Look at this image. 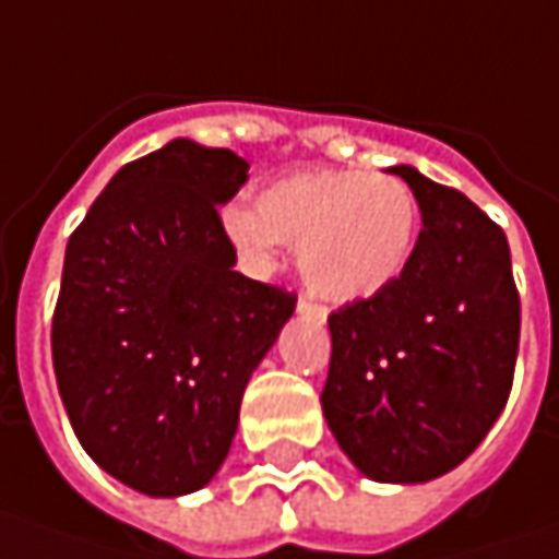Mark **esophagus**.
I'll list each match as a JSON object with an SVG mask.
<instances>
[{"instance_id": "34e87169", "label": "esophagus", "mask_w": 559, "mask_h": 559, "mask_svg": "<svg viewBox=\"0 0 559 559\" xmlns=\"http://www.w3.org/2000/svg\"><path fill=\"white\" fill-rule=\"evenodd\" d=\"M298 311H301V313H313V317H326V311H323L320 305H313L308 295H301V298H298Z\"/></svg>"}]
</instances>
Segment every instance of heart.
<instances>
[{
  "label": "heart",
  "mask_w": 559,
  "mask_h": 559,
  "mask_svg": "<svg viewBox=\"0 0 559 559\" xmlns=\"http://www.w3.org/2000/svg\"><path fill=\"white\" fill-rule=\"evenodd\" d=\"M224 233L254 267L270 270L280 246L295 248L305 286L323 301H360L407 270L419 207L407 183L364 170H305L261 192L258 211L233 204Z\"/></svg>",
  "instance_id": "1"
}]
</instances>
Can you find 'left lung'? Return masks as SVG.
<instances>
[{"instance_id": "obj_1", "label": "left lung", "mask_w": 559, "mask_h": 559, "mask_svg": "<svg viewBox=\"0 0 559 559\" xmlns=\"http://www.w3.org/2000/svg\"><path fill=\"white\" fill-rule=\"evenodd\" d=\"M423 229L389 289L330 313L323 414L376 483H429L501 417L520 352V292L501 226L451 186L392 167Z\"/></svg>"}]
</instances>
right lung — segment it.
Instances as JSON below:
<instances>
[{"label": "right lung", "instance_id": "1", "mask_svg": "<svg viewBox=\"0 0 559 559\" xmlns=\"http://www.w3.org/2000/svg\"><path fill=\"white\" fill-rule=\"evenodd\" d=\"M248 180L189 140L123 164L68 239L52 367L76 439L123 485L199 491L226 461L251 370L295 292L248 280L221 204Z\"/></svg>", "mask_w": 559, "mask_h": 559}]
</instances>
